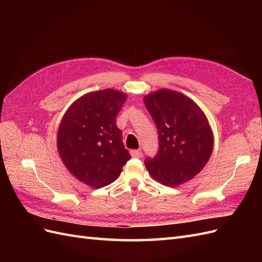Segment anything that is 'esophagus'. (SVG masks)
I'll use <instances>...</instances> for the list:
<instances>
[{
    "instance_id": "1",
    "label": "esophagus",
    "mask_w": 262,
    "mask_h": 262,
    "mask_svg": "<svg viewBox=\"0 0 262 262\" xmlns=\"http://www.w3.org/2000/svg\"><path fill=\"white\" fill-rule=\"evenodd\" d=\"M130 153H131V156L134 157V158L142 157V150L141 149H132Z\"/></svg>"
}]
</instances>
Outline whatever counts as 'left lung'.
I'll return each mask as SVG.
<instances>
[{"label":"left lung","mask_w":262,"mask_h":262,"mask_svg":"<svg viewBox=\"0 0 262 262\" xmlns=\"http://www.w3.org/2000/svg\"><path fill=\"white\" fill-rule=\"evenodd\" d=\"M158 133V152L144 164L155 180L175 187L192 179L208 163L213 133L196 104L181 93L161 90L144 97Z\"/></svg>","instance_id":"left-lung-1"}]
</instances>
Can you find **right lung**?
Instances as JSON below:
<instances>
[{
    "instance_id": "right-lung-1",
    "label": "right lung",
    "mask_w": 262,
    "mask_h": 262,
    "mask_svg": "<svg viewBox=\"0 0 262 262\" xmlns=\"http://www.w3.org/2000/svg\"><path fill=\"white\" fill-rule=\"evenodd\" d=\"M126 95L102 90L75 100L63 116L58 131V149L74 177L93 188L114 182L131 155L116 124Z\"/></svg>"
}]
</instances>
